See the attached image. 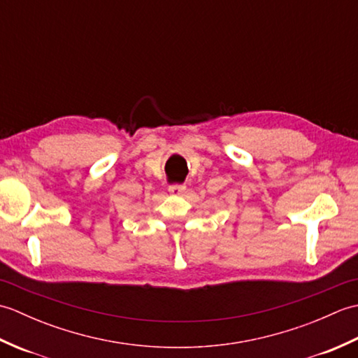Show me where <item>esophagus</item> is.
Instances as JSON below:
<instances>
[{"label": "esophagus", "instance_id": "1", "mask_svg": "<svg viewBox=\"0 0 358 358\" xmlns=\"http://www.w3.org/2000/svg\"><path fill=\"white\" fill-rule=\"evenodd\" d=\"M186 191V186L185 185H180V183H173L169 186V192L173 195H180Z\"/></svg>", "mask_w": 358, "mask_h": 358}]
</instances>
